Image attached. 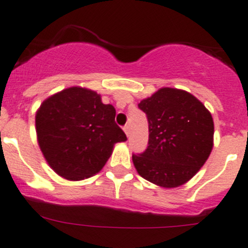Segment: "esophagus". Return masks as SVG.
<instances>
[{
  "label": "esophagus",
  "instance_id": "esophagus-1",
  "mask_svg": "<svg viewBox=\"0 0 248 248\" xmlns=\"http://www.w3.org/2000/svg\"><path fill=\"white\" fill-rule=\"evenodd\" d=\"M123 130L125 131V134H126V136H129V135H130V126H129V125H124Z\"/></svg>",
  "mask_w": 248,
  "mask_h": 248
}]
</instances>
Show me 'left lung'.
I'll return each instance as SVG.
<instances>
[{
	"mask_svg": "<svg viewBox=\"0 0 248 248\" xmlns=\"http://www.w3.org/2000/svg\"><path fill=\"white\" fill-rule=\"evenodd\" d=\"M139 108L148 121V146L132 154L137 172L164 188L185 185L207 160L213 146V121L206 107L185 90L163 88Z\"/></svg>",
	"mask_w": 248,
	"mask_h": 248,
	"instance_id": "obj_1",
	"label": "left lung"
}]
</instances>
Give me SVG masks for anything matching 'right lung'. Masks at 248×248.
I'll use <instances>...</instances> for the list:
<instances>
[{"mask_svg":"<svg viewBox=\"0 0 248 248\" xmlns=\"http://www.w3.org/2000/svg\"><path fill=\"white\" fill-rule=\"evenodd\" d=\"M114 117L112 105L84 88H68L46 99L36 114V131L50 168L71 181L99 172L114 143L126 140Z\"/></svg>","mask_w":248,"mask_h":248,"instance_id":"1","label":"right lung"}]
</instances>
